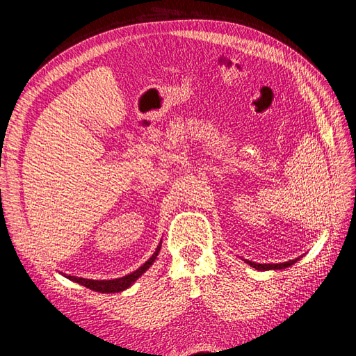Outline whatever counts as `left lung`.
Listing matches in <instances>:
<instances>
[{"mask_svg":"<svg viewBox=\"0 0 356 356\" xmlns=\"http://www.w3.org/2000/svg\"><path fill=\"white\" fill-rule=\"evenodd\" d=\"M298 260H300V257L294 258V260H289L285 263H276V264H260V263H254V261H248V260H245V263L250 264L258 272H267V270H282V268H286V267H291L293 264H296Z\"/></svg>","mask_w":356,"mask_h":356,"instance_id":"8db88e82","label":"left lung"}]
</instances>
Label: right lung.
Segmentation results:
<instances>
[{
    "instance_id": "right-lung-1",
    "label": "right lung",
    "mask_w": 356,
    "mask_h": 356,
    "mask_svg": "<svg viewBox=\"0 0 356 356\" xmlns=\"http://www.w3.org/2000/svg\"><path fill=\"white\" fill-rule=\"evenodd\" d=\"M160 248H161V241L159 243V246L156 248L154 254L149 257V260H147L141 267L136 268L135 272H132L131 275H126L123 277H117V279H110V281H93V279H84V277H77V276H70V275H63L70 281L75 282V284H80L86 288H89L92 291H96V293H104V294H113V293H122V291L127 289L129 286H132L135 284V281L138 277H141L148 268L152 266L156 258L160 252Z\"/></svg>"
}]
</instances>
